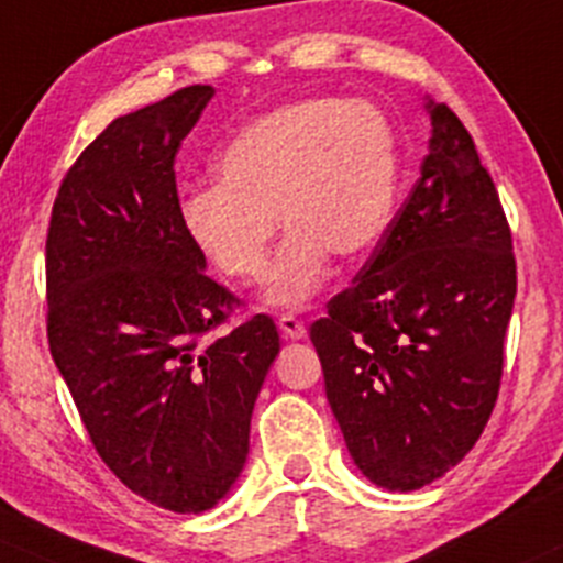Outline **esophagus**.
Listing matches in <instances>:
<instances>
[{
	"mask_svg": "<svg viewBox=\"0 0 563 563\" xmlns=\"http://www.w3.org/2000/svg\"><path fill=\"white\" fill-rule=\"evenodd\" d=\"M279 330H282L284 339H289V341L306 339V324L300 322L298 317H292V314L279 317Z\"/></svg>",
	"mask_w": 563,
	"mask_h": 563,
	"instance_id": "34e87169",
	"label": "esophagus"
}]
</instances>
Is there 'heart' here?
Segmentation results:
<instances>
[{"mask_svg": "<svg viewBox=\"0 0 563 563\" xmlns=\"http://www.w3.org/2000/svg\"><path fill=\"white\" fill-rule=\"evenodd\" d=\"M213 189L181 200L184 233L230 282L265 274L277 222L287 230L265 279L268 309H303L330 254L361 263L385 239L401 181L396 126L368 100L314 97L257 115L213 159Z\"/></svg>", "mask_w": 563, "mask_h": 563, "instance_id": "heart-1", "label": "heart"}]
</instances>
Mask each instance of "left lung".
Here are the masks:
<instances>
[{
	"mask_svg": "<svg viewBox=\"0 0 563 563\" xmlns=\"http://www.w3.org/2000/svg\"><path fill=\"white\" fill-rule=\"evenodd\" d=\"M428 156L385 239L311 324L324 396L363 477L431 485L494 411L512 317L515 254L494 178L442 102Z\"/></svg>",
	"mask_w": 563,
	"mask_h": 563,
	"instance_id": "obj_1",
	"label": "left lung"
}]
</instances>
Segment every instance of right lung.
<instances>
[{
    "instance_id": "add662e5",
    "label": "right lung",
    "mask_w": 563,
    "mask_h": 563,
    "mask_svg": "<svg viewBox=\"0 0 563 563\" xmlns=\"http://www.w3.org/2000/svg\"><path fill=\"white\" fill-rule=\"evenodd\" d=\"M213 86L119 115L62 181L45 241L48 344L97 453L156 507H217L249 455L279 330L257 314L222 339L233 295L206 276L176 154Z\"/></svg>"
}]
</instances>
